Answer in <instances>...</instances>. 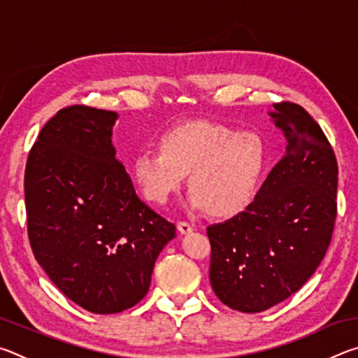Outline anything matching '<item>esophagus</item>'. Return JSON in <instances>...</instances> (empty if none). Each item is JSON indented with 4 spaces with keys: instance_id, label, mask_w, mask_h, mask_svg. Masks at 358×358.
<instances>
[{
    "instance_id": "obj_1",
    "label": "esophagus",
    "mask_w": 358,
    "mask_h": 358,
    "mask_svg": "<svg viewBox=\"0 0 358 358\" xmlns=\"http://www.w3.org/2000/svg\"><path fill=\"white\" fill-rule=\"evenodd\" d=\"M177 229H178V232H180L181 235H187V234L192 232V226H191V224L183 222V221L177 224Z\"/></svg>"
}]
</instances>
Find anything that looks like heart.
<instances>
[{
	"label": "heart",
	"mask_w": 358,
	"mask_h": 358,
	"mask_svg": "<svg viewBox=\"0 0 358 358\" xmlns=\"http://www.w3.org/2000/svg\"><path fill=\"white\" fill-rule=\"evenodd\" d=\"M266 164L268 151L257 134L196 120L162 132L157 151L132 159L131 175L148 202L162 205L189 173L187 205L229 220L252 203Z\"/></svg>",
	"instance_id": "heart-1"
}]
</instances>
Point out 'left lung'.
<instances>
[{
    "label": "left lung",
    "instance_id": "left-lung-1",
    "mask_svg": "<svg viewBox=\"0 0 358 358\" xmlns=\"http://www.w3.org/2000/svg\"><path fill=\"white\" fill-rule=\"evenodd\" d=\"M268 115L286 138L284 156L243 213L207 229L211 287L241 313L268 310L310 280L336 217L338 164L320 126L292 102Z\"/></svg>",
    "mask_w": 358,
    "mask_h": 358
}]
</instances>
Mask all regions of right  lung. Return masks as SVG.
I'll return each instance as SVG.
<instances>
[{
	"label": "right lung",
	"instance_id": "1",
	"mask_svg": "<svg viewBox=\"0 0 358 358\" xmlns=\"http://www.w3.org/2000/svg\"><path fill=\"white\" fill-rule=\"evenodd\" d=\"M117 112L72 106L42 128L25 171L28 237L52 282L83 310L121 313L147 295L177 237L117 159Z\"/></svg>",
	"mask_w": 358,
	"mask_h": 358
}]
</instances>
